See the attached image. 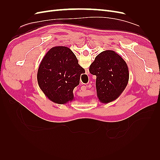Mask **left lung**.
<instances>
[{
  "label": "left lung",
  "instance_id": "1",
  "mask_svg": "<svg viewBox=\"0 0 160 160\" xmlns=\"http://www.w3.org/2000/svg\"><path fill=\"white\" fill-rule=\"evenodd\" d=\"M89 72L96 75L97 95L103 103L117 99L129 81V72L126 62L114 51L100 52L90 65Z\"/></svg>",
  "mask_w": 160,
  "mask_h": 160
}]
</instances>
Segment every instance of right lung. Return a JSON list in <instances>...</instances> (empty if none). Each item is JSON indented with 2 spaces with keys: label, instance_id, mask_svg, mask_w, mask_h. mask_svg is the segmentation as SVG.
Segmentation results:
<instances>
[{
  "label": "right lung",
  "instance_id": "add662e5",
  "mask_svg": "<svg viewBox=\"0 0 160 160\" xmlns=\"http://www.w3.org/2000/svg\"><path fill=\"white\" fill-rule=\"evenodd\" d=\"M85 69L69 47H52L42 59L37 72L40 89L52 102L65 104L74 100V88Z\"/></svg>",
  "mask_w": 160,
  "mask_h": 160
}]
</instances>
